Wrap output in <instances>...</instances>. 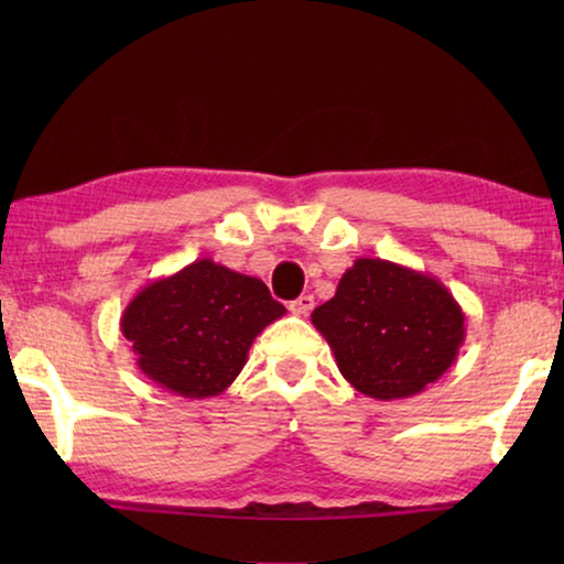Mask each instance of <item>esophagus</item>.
I'll return each mask as SVG.
<instances>
[{"mask_svg": "<svg viewBox=\"0 0 564 564\" xmlns=\"http://www.w3.org/2000/svg\"><path fill=\"white\" fill-rule=\"evenodd\" d=\"M289 308H291V313H295V316H308L313 308V295H308V293L299 295V299L291 301Z\"/></svg>", "mask_w": 564, "mask_h": 564, "instance_id": "1", "label": "esophagus"}]
</instances>
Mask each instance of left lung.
I'll return each mask as SVG.
<instances>
[{"mask_svg": "<svg viewBox=\"0 0 564 564\" xmlns=\"http://www.w3.org/2000/svg\"><path fill=\"white\" fill-rule=\"evenodd\" d=\"M311 321L343 378L376 400L423 393L465 340V313L453 293L431 273L383 259L352 263Z\"/></svg>", "mask_w": 564, "mask_h": 564, "instance_id": "left-lung-1", "label": "left lung"}]
</instances>
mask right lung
<instances>
[{
  "mask_svg": "<svg viewBox=\"0 0 564 564\" xmlns=\"http://www.w3.org/2000/svg\"><path fill=\"white\" fill-rule=\"evenodd\" d=\"M283 313L261 279L198 259L147 283L119 326L139 370L159 388L212 398L234 383L256 336Z\"/></svg>",
  "mask_w": 564,
  "mask_h": 564,
  "instance_id": "add662e5",
  "label": "right lung"
}]
</instances>
